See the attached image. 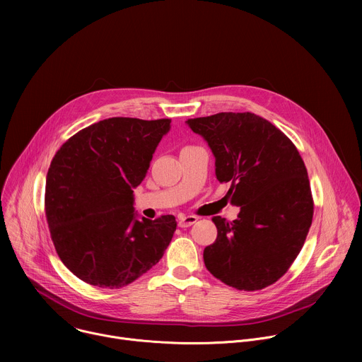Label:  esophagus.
<instances>
[{
	"label": "esophagus",
	"instance_id": "esophagus-1",
	"mask_svg": "<svg viewBox=\"0 0 362 362\" xmlns=\"http://www.w3.org/2000/svg\"><path fill=\"white\" fill-rule=\"evenodd\" d=\"M196 221H197V218L193 216V215L180 216V218H179V226H180V228H189L190 225L196 223Z\"/></svg>",
	"mask_w": 362,
	"mask_h": 362
}]
</instances>
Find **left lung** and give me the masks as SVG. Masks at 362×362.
Masks as SVG:
<instances>
[{
  "label": "left lung",
  "mask_w": 362,
  "mask_h": 362,
  "mask_svg": "<svg viewBox=\"0 0 362 362\" xmlns=\"http://www.w3.org/2000/svg\"><path fill=\"white\" fill-rule=\"evenodd\" d=\"M216 158V177L230 183L238 219L212 221L216 240L204 247L208 271L239 291L281 279L299 255L314 216L305 163L291 139L255 113L225 112L189 119Z\"/></svg>",
  "instance_id": "obj_1"
}]
</instances>
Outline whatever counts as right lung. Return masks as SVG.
<instances>
[{
    "label": "right lung",
    "instance_id": "1",
    "mask_svg": "<svg viewBox=\"0 0 362 362\" xmlns=\"http://www.w3.org/2000/svg\"><path fill=\"white\" fill-rule=\"evenodd\" d=\"M170 119L112 117L71 136L51 160L44 211L62 262L98 288H123L156 265L176 230L173 215L134 218L141 183Z\"/></svg>",
    "mask_w": 362,
    "mask_h": 362
}]
</instances>
